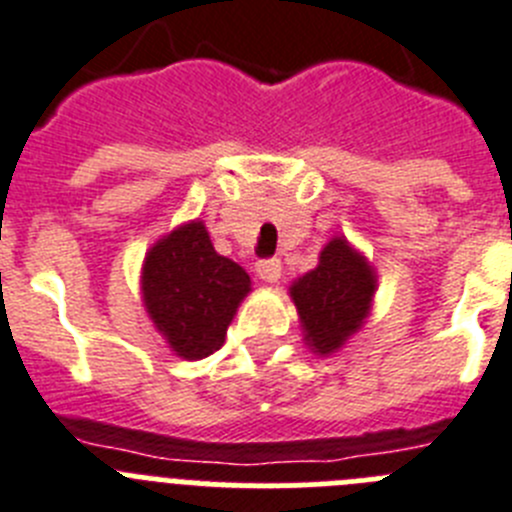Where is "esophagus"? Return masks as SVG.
I'll return each mask as SVG.
<instances>
[{
	"instance_id": "esophagus-1",
	"label": "esophagus",
	"mask_w": 512,
	"mask_h": 512,
	"mask_svg": "<svg viewBox=\"0 0 512 512\" xmlns=\"http://www.w3.org/2000/svg\"><path fill=\"white\" fill-rule=\"evenodd\" d=\"M255 270H257V275H260L262 280H265V283H278L280 280V270H283V267H280V260H260L255 265Z\"/></svg>"
}]
</instances>
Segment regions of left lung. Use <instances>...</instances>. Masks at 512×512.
<instances>
[{"label":"left lung","mask_w":512,"mask_h":512,"mask_svg":"<svg viewBox=\"0 0 512 512\" xmlns=\"http://www.w3.org/2000/svg\"><path fill=\"white\" fill-rule=\"evenodd\" d=\"M375 270L347 239L334 237L321 250L319 265L290 285L306 344L331 354L370 316L375 296Z\"/></svg>","instance_id":"left-lung-1"}]
</instances>
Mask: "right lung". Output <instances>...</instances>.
<instances>
[{"mask_svg":"<svg viewBox=\"0 0 512 512\" xmlns=\"http://www.w3.org/2000/svg\"><path fill=\"white\" fill-rule=\"evenodd\" d=\"M250 275L211 245L204 222L158 239L142 265V301L170 352L204 359L224 344Z\"/></svg>","mask_w":512,"mask_h":512,"instance_id":"obj_1","label":"right lung"}]
</instances>
